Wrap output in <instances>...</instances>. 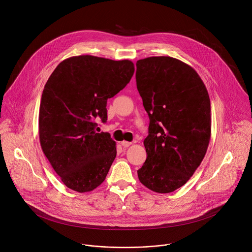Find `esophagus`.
<instances>
[{"instance_id":"obj_1","label":"esophagus","mask_w":252,"mask_h":252,"mask_svg":"<svg viewBox=\"0 0 252 252\" xmlns=\"http://www.w3.org/2000/svg\"><path fill=\"white\" fill-rule=\"evenodd\" d=\"M131 144H132V143H130V142H126V141L121 142V145H122L123 147H128V146H130Z\"/></svg>"}]
</instances>
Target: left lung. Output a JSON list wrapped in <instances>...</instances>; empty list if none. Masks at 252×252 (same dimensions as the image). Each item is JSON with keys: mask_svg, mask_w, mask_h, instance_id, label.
<instances>
[{"mask_svg": "<svg viewBox=\"0 0 252 252\" xmlns=\"http://www.w3.org/2000/svg\"><path fill=\"white\" fill-rule=\"evenodd\" d=\"M137 88L149 117L140 181L157 193L184 185L203 161L211 139V101L197 72L169 56L137 61Z\"/></svg>", "mask_w": 252, "mask_h": 252, "instance_id": "1", "label": "left lung"}]
</instances>
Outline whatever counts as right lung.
<instances>
[{"label": "right lung", "instance_id": "obj_1", "mask_svg": "<svg viewBox=\"0 0 252 252\" xmlns=\"http://www.w3.org/2000/svg\"><path fill=\"white\" fill-rule=\"evenodd\" d=\"M133 62L91 55L62 61L42 91L38 135L41 149L63 183L79 193L97 188L116 156L108 133H97V119L107 122L108 99L131 80Z\"/></svg>", "mask_w": 252, "mask_h": 252}]
</instances>
